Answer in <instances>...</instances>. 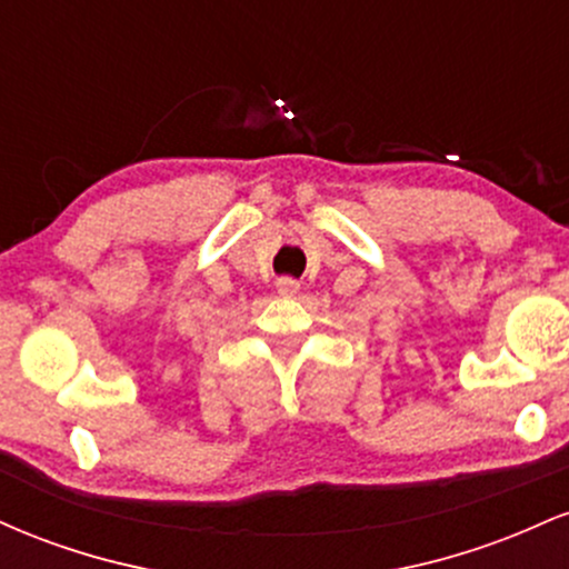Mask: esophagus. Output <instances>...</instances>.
Returning a JSON list of instances; mask_svg holds the SVG:
<instances>
[{"label":"esophagus","mask_w":569,"mask_h":569,"mask_svg":"<svg viewBox=\"0 0 569 569\" xmlns=\"http://www.w3.org/2000/svg\"><path fill=\"white\" fill-rule=\"evenodd\" d=\"M276 289H278V293H283V297H293V293L299 291V280L291 276H283L276 280Z\"/></svg>","instance_id":"obj_1"}]
</instances>
